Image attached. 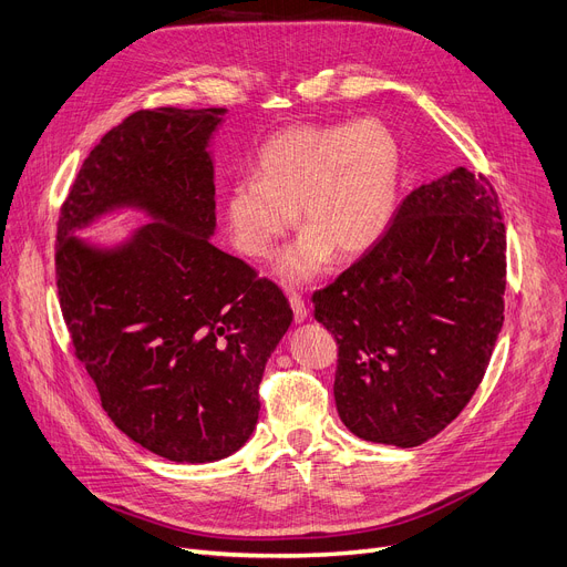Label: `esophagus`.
Segmentation results:
<instances>
[{
  "label": "esophagus",
  "mask_w": 567,
  "mask_h": 567,
  "mask_svg": "<svg viewBox=\"0 0 567 567\" xmlns=\"http://www.w3.org/2000/svg\"><path fill=\"white\" fill-rule=\"evenodd\" d=\"M288 302H290V309H292V316H296V323H302L307 319V305L302 300L300 292H290L288 296Z\"/></svg>",
  "instance_id": "1"
}]
</instances>
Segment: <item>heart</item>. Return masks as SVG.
Wrapping results in <instances>:
<instances>
[{"instance_id": "b5f03b06", "label": "heart", "mask_w": 567, "mask_h": 567, "mask_svg": "<svg viewBox=\"0 0 567 567\" xmlns=\"http://www.w3.org/2000/svg\"><path fill=\"white\" fill-rule=\"evenodd\" d=\"M404 151L379 118L286 127L262 144L254 175L225 193L223 216L239 254L265 260L300 220L307 225L277 260V275L305 284L332 260L368 254L398 209Z\"/></svg>"}]
</instances>
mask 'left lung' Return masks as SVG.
Instances as JSON below:
<instances>
[{"mask_svg": "<svg viewBox=\"0 0 567 567\" xmlns=\"http://www.w3.org/2000/svg\"><path fill=\"white\" fill-rule=\"evenodd\" d=\"M505 251L493 186L456 167L406 195L379 244L313 292L355 437L419 446L463 412L505 321Z\"/></svg>", "mask_w": 567, "mask_h": 567, "instance_id": "obj_1", "label": "left lung"}]
</instances>
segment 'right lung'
Returning a JSON list of instances; mask_svg holds the SVG:
<instances>
[{"mask_svg": "<svg viewBox=\"0 0 567 567\" xmlns=\"http://www.w3.org/2000/svg\"><path fill=\"white\" fill-rule=\"evenodd\" d=\"M225 109L137 111L90 151L58 220V296L76 358L118 430L174 463L239 451L292 311L284 292L212 244V140ZM134 210L111 245L78 233Z\"/></svg>", "mask_w": 567, "mask_h": 567, "instance_id": "1", "label": "right lung"}]
</instances>
